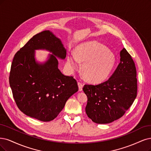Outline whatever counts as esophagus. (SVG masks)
<instances>
[{
	"mask_svg": "<svg viewBox=\"0 0 151 151\" xmlns=\"http://www.w3.org/2000/svg\"><path fill=\"white\" fill-rule=\"evenodd\" d=\"M78 86H79V91H82V87H83V84L81 82H78Z\"/></svg>",
	"mask_w": 151,
	"mask_h": 151,
	"instance_id": "obj_1",
	"label": "esophagus"
}]
</instances>
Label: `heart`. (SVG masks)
Masks as SVG:
<instances>
[{"instance_id":"1","label":"heart","mask_w":151,"mask_h":151,"mask_svg":"<svg viewBox=\"0 0 151 151\" xmlns=\"http://www.w3.org/2000/svg\"><path fill=\"white\" fill-rule=\"evenodd\" d=\"M79 61L84 62L82 74L85 79L91 82H100L110 74L116 60L105 46L89 42L77 46L76 54L70 53L67 57V64L72 69H79Z\"/></svg>"}]
</instances>
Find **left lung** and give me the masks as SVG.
<instances>
[{
	"label": "left lung",
	"mask_w": 151,
	"mask_h": 151,
	"mask_svg": "<svg viewBox=\"0 0 151 151\" xmlns=\"http://www.w3.org/2000/svg\"><path fill=\"white\" fill-rule=\"evenodd\" d=\"M121 62L109 79L97 85L83 87L88 97L86 112L97 124H109L121 118L137 96L136 65L125 48L121 51Z\"/></svg>",
	"instance_id": "8db88e82"
}]
</instances>
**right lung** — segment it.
I'll list each match as a JSON object with an SVG mask.
<instances>
[{
    "label": "right lung",
    "mask_w": 151,
    "mask_h": 151,
    "mask_svg": "<svg viewBox=\"0 0 151 151\" xmlns=\"http://www.w3.org/2000/svg\"><path fill=\"white\" fill-rule=\"evenodd\" d=\"M46 49L53 54L45 64L34 59V50ZM65 59L61 41L49 30L34 35L15 54L9 76L14 101L25 115L37 120L52 121L63 109L68 99L78 91L77 82L58 69L57 57Z\"/></svg>",
    "instance_id": "1"
}]
</instances>
